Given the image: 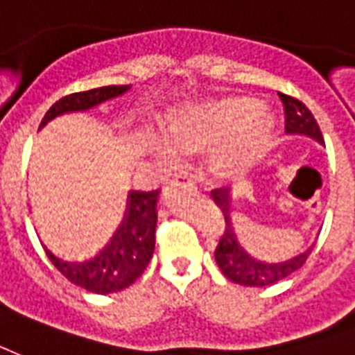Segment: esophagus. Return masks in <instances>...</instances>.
I'll return each mask as SVG.
<instances>
[{
  "instance_id": "obj_1",
  "label": "esophagus",
  "mask_w": 355,
  "mask_h": 355,
  "mask_svg": "<svg viewBox=\"0 0 355 355\" xmlns=\"http://www.w3.org/2000/svg\"><path fill=\"white\" fill-rule=\"evenodd\" d=\"M170 185L174 189H187V191H193V189H195V183L191 181L189 175H175L174 180L170 181Z\"/></svg>"
}]
</instances>
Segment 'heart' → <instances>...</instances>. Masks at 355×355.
Wrapping results in <instances>:
<instances>
[{
  "label": "heart",
  "instance_id": "heart-1",
  "mask_svg": "<svg viewBox=\"0 0 355 355\" xmlns=\"http://www.w3.org/2000/svg\"><path fill=\"white\" fill-rule=\"evenodd\" d=\"M272 128V121L257 113L255 100L225 98L172 113L166 123V139L180 157L216 149L209 170L217 178L229 180L265 155Z\"/></svg>",
  "mask_w": 355,
  "mask_h": 355
}]
</instances>
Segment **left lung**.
Listing matches in <instances>:
<instances>
[{
  "label": "left lung",
  "mask_w": 355,
  "mask_h": 355,
  "mask_svg": "<svg viewBox=\"0 0 355 355\" xmlns=\"http://www.w3.org/2000/svg\"><path fill=\"white\" fill-rule=\"evenodd\" d=\"M282 103H284V113H286V132L287 134H304L309 138L323 144V136L320 126L315 123L314 115L310 110L293 96H287L278 92ZM214 202L223 214V232L219 238V244L216 248V261L221 272L234 284L250 287H265L276 282H282L287 276H291L295 270H299L306 259H309L312 248L306 252L299 253L297 257L282 263H265V261L253 259L250 253L240 245L236 232L231 223V189L221 187L211 191Z\"/></svg>",
  "instance_id": "1"
}]
</instances>
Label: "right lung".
Returning a JSON list of instances; mask_svg holds the SVG:
<instances>
[{
  "label": "right lung",
  "instance_id": "1",
  "mask_svg": "<svg viewBox=\"0 0 355 355\" xmlns=\"http://www.w3.org/2000/svg\"><path fill=\"white\" fill-rule=\"evenodd\" d=\"M128 89H130L128 85H110V87L64 96L46 111L41 126H45L49 121L64 113L90 110L105 100L124 94ZM159 195V191H151V193L130 191L123 223L113 234L110 244H105L102 252L94 255L92 259L83 261V263L64 261L56 257L43 242L41 245L45 248L51 263L75 286L98 295L115 293V291L126 289L144 274L155 252Z\"/></svg>",
  "mask_w": 355,
  "mask_h": 355
}]
</instances>
